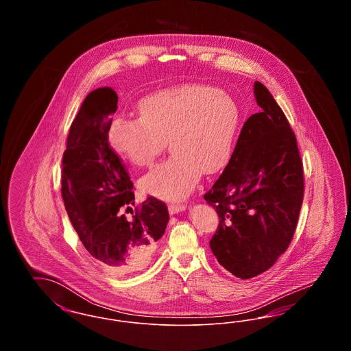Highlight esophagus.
Returning a JSON list of instances; mask_svg holds the SVG:
<instances>
[{
  "mask_svg": "<svg viewBox=\"0 0 351 351\" xmlns=\"http://www.w3.org/2000/svg\"><path fill=\"white\" fill-rule=\"evenodd\" d=\"M185 208H186L185 204L172 202V204L168 205V212H169L171 215H175V213H179V212H182V210H185Z\"/></svg>",
  "mask_w": 351,
  "mask_h": 351,
  "instance_id": "1",
  "label": "esophagus"
}]
</instances>
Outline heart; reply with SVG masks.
Segmentation results:
<instances>
[{
	"label": "heart",
	"mask_w": 351,
	"mask_h": 351,
	"mask_svg": "<svg viewBox=\"0 0 351 351\" xmlns=\"http://www.w3.org/2000/svg\"><path fill=\"white\" fill-rule=\"evenodd\" d=\"M238 126L233 101L217 89L186 84L152 93L138 104V118H113L109 143L135 167H150L168 147L172 155L149 172L141 188L160 199L180 200L201 173H216L229 160Z\"/></svg>",
	"instance_id": "heart-1"
}]
</instances>
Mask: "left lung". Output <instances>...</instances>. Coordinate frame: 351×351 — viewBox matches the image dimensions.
Listing matches in <instances>:
<instances>
[{"instance_id": "8db88e82", "label": "left lung", "mask_w": 351, "mask_h": 351, "mask_svg": "<svg viewBox=\"0 0 351 351\" xmlns=\"http://www.w3.org/2000/svg\"><path fill=\"white\" fill-rule=\"evenodd\" d=\"M262 108L243 123L228 166L204 199L219 217L209 245L218 263L251 279L288 249L304 199L296 135L267 88L254 84Z\"/></svg>"}]
</instances>
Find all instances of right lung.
<instances>
[{
    "instance_id": "add662e5",
    "label": "right lung",
    "mask_w": 351,
    "mask_h": 351,
    "mask_svg": "<svg viewBox=\"0 0 351 351\" xmlns=\"http://www.w3.org/2000/svg\"><path fill=\"white\" fill-rule=\"evenodd\" d=\"M117 93L102 86L88 93L72 121L62 158V196L68 217L89 256L112 275L146 267L165 234L167 205L149 196L134 205L133 182L109 143ZM126 208L134 215L128 220Z\"/></svg>"
}]
</instances>
